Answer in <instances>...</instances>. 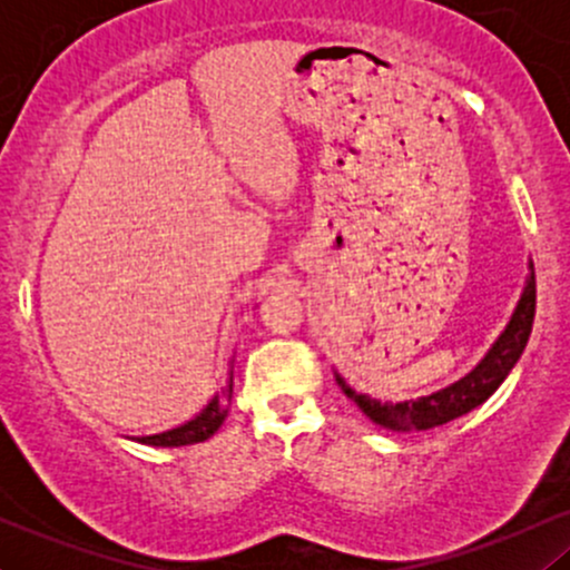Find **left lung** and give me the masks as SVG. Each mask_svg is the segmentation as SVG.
<instances>
[{
    "label": "left lung",
    "instance_id": "left-lung-1",
    "mask_svg": "<svg viewBox=\"0 0 570 570\" xmlns=\"http://www.w3.org/2000/svg\"><path fill=\"white\" fill-rule=\"evenodd\" d=\"M528 278L525 289L520 294V303H517L512 318H509L507 330L501 332L499 340L490 345V351L482 356V362L463 375L461 381L444 385V389L434 391L429 396L407 399V402H381V399H372L367 394H358L353 391L345 377H340L335 372V381L343 394L356 402V407L370 417L375 426L389 429V431H426L442 423L455 421V417L466 415L474 407H480L485 399L493 394L495 389L503 383V377L512 372L517 358L525 351L528 337H531L533 326V313H535V278H533V263H528Z\"/></svg>",
    "mask_w": 570,
    "mask_h": 570
}]
</instances>
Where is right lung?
<instances>
[{
  "mask_svg": "<svg viewBox=\"0 0 570 570\" xmlns=\"http://www.w3.org/2000/svg\"><path fill=\"white\" fill-rule=\"evenodd\" d=\"M230 399H233V370H230V381H227L225 391L217 396H212V402L203 407L193 421L181 423V426L163 431V434H149V436H136V442L141 444H153V448H185V444H198L206 442L208 436L217 434V429L225 423L227 410H230Z\"/></svg>",
  "mask_w": 570,
  "mask_h": 570,
  "instance_id": "add662e5",
  "label": "right lung"
}]
</instances>
